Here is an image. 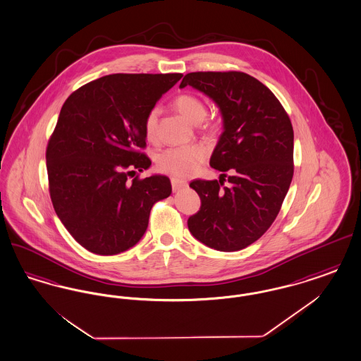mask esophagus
<instances>
[{
  "label": "esophagus",
  "mask_w": 361,
  "mask_h": 361,
  "mask_svg": "<svg viewBox=\"0 0 361 361\" xmlns=\"http://www.w3.org/2000/svg\"><path fill=\"white\" fill-rule=\"evenodd\" d=\"M171 183H172V188L174 192H176V190H180V189L185 188V187L188 185L187 180L177 178V177H172V178H171Z\"/></svg>",
  "instance_id": "esophagus-1"
}]
</instances>
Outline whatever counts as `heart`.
I'll use <instances>...</instances> for the list:
<instances>
[{"instance_id": "obj_1", "label": "heart", "mask_w": 361, "mask_h": 361, "mask_svg": "<svg viewBox=\"0 0 361 361\" xmlns=\"http://www.w3.org/2000/svg\"><path fill=\"white\" fill-rule=\"evenodd\" d=\"M176 109L187 119V121L197 124L207 116V105L200 97L181 93L176 96L173 100ZM158 116L159 108L153 106L147 111L143 121V131L149 140H154L157 137L158 127ZM207 147L200 143L185 145V146H173L162 150L157 155V166L161 172L168 173L172 176H188L195 172L197 166L206 159Z\"/></svg>"}]
</instances>
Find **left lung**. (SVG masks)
Returning <instances> with one entry per match:
<instances>
[{
    "mask_svg": "<svg viewBox=\"0 0 361 361\" xmlns=\"http://www.w3.org/2000/svg\"><path fill=\"white\" fill-rule=\"evenodd\" d=\"M187 85L216 103L224 128L209 159L214 169L224 172L219 181L189 184L202 200L200 209L189 216V231L221 252L245 249L274 224L290 188L291 121L275 94L246 73H188L180 87Z\"/></svg>",
    "mask_w": 361,
    "mask_h": 361,
    "instance_id": "1",
    "label": "left lung"
}]
</instances>
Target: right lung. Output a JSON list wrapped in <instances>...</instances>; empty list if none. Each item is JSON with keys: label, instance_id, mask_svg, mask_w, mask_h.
I'll list each match as a JSON object with an SVG mask.
<instances>
[{"label": "right lung", "instance_id": "1", "mask_svg": "<svg viewBox=\"0 0 361 361\" xmlns=\"http://www.w3.org/2000/svg\"><path fill=\"white\" fill-rule=\"evenodd\" d=\"M183 74H109L63 104L46 161L52 206L86 250L114 256L143 237L152 207L172 193L166 176L135 177L152 165L143 121Z\"/></svg>", "mask_w": 361, "mask_h": 361}]
</instances>
